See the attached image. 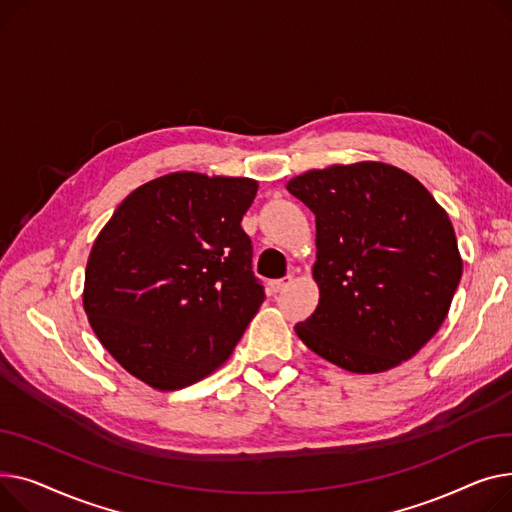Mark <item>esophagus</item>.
<instances>
[{"label": "esophagus", "mask_w": 512, "mask_h": 512, "mask_svg": "<svg viewBox=\"0 0 512 512\" xmlns=\"http://www.w3.org/2000/svg\"><path fill=\"white\" fill-rule=\"evenodd\" d=\"M291 281H293V277H291V275H287V277H283V279L270 281V283H268V287H270V291H273V293H279V291H283Z\"/></svg>", "instance_id": "1"}]
</instances>
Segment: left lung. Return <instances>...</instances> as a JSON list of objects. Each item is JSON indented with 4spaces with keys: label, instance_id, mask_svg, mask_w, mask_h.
Instances as JSON below:
<instances>
[{
    "label": "left lung",
    "instance_id": "left-lung-1",
    "mask_svg": "<svg viewBox=\"0 0 512 512\" xmlns=\"http://www.w3.org/2000/svg\"><path fill=\"white\" fill-rule=\"evenodd\" d=\"M287 190L316 215L320 302L295 333L339 368L376 374L444 322L463 262L453 223L409 173L384 163L314 169Z\"/></svg>",
    "mask_w": 512,
    "mask_h": 512
}]
</instances>
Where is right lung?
<instances>
[{
	"instance_id": "add662e5",
	"label": "right lung",
	"mask_w": 512,
	"mask_h": 512,
	"mask_svg": "<svg viewBox=\"0 0 512 512\" xmlns=\"http://www.w3.org/2000/svg\"><path fill=\"white\" fill-rule=\"evenodd\" d=\"M248 177L169 173L115 208L90 250L84 310L103 347L159 390L190 386L231 355L264 302L242 219Z\"/></svg>"
}]
</instances>
